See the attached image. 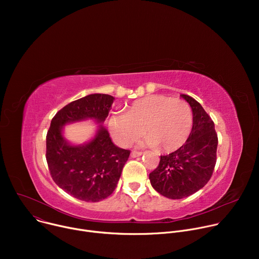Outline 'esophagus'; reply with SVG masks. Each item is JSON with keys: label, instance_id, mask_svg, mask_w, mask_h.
Returning a JSON list of instances; mask_svg holds the SVG:
<instances>
[{"label": "esophagus", "instance_id": "obj_1", "mask_svg": "<svg viewBox=\"0 0 259 259\" xmlns=\"http://www.w3.org/2000/svg\"><path fill=\"white\" fill-rule=\"evenodd\" d=\"M141 155H142V153H140V152H132L131 158H137V157H140Z\"/></svg>", "mask_w": 259, "mask_h": 259}]
</instances>
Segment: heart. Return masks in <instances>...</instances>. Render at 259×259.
<instances>
[{
    "label": "heart",
    "mask_w": 259,
    "mask_h": 259,
    "mask_svg": "<svg viewBox=\"0 0 259 259\" xmlns=\"http://www.w3.org/2000/svg\"><path fill=\"white\" fill-rule=\"evenodd\" d=\"M193 127L189 104L178 98L150 95L134 101L126 113L113 114L108 129L114 141L122 147L129 146L144 130L147 136L139 143L164 153H172L186 143Z\"/></svg>",
    "instance_id": "1"
}]
</instances>
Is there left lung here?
<instances>
[{
    "label": "left lung",
    "instance_id": "obj_1",
    "mask_svg": "<svg viewBox=\"0 0 259 259\" xmlns=\"http://www.w3.org/2000/svg\"><path fill=\"white\" fill-rule=\"evenodd\" d=\"M193 112V128L180 149L161 156L160 164L150 174L152 187L162 196L178 200L205 187L216 164L217 134L214 123L193 97L180 94Z\"/></svg>",
    "mask_w": 259,
    "mask_h": 259
}]
</instances>
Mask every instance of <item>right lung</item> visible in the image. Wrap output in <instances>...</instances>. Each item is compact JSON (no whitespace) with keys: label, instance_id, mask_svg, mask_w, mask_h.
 <instances>
[{"label":"right lung","instance_id":"right-lung-1","mask_svg":"<svg viewBox=\"0 0 259 259\" xmlns=\"http://www.w3.org/2000/svg\"><path fill=\"white\" fill-rule=\"evenodd\" d=\"M115 97L94 93L61 108L51 121L46 137V159L51 176L64 192L85 202H99L117 188L130 152L116 146L103 126ZM90 119L99 128L88 142L70 144L64 127Z\"/></svg>","mask_w":259,"mask_h":259}]
</instances>
